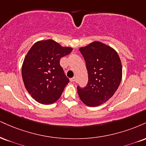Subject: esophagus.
<instances>
[{
    "label": "esophagus",
    "instance_id": "34e87169",
    "mask_svg": "<svg viewBox=\"0 0 146 146\" xmlns=\"http://www.w3.org/2000/svg\"><path fill=\"white\" fill-rule=\"evenodd\" d=\"M75 80H76V78H75V77H73V78L70 79V81H71V82H75Z\"/></svg>",
    "mask_w": 146,
    "mask_h": 146
}]
</instances>
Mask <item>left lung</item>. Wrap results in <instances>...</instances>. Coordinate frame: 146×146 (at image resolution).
<instances>
[{
  "instance_id": "obj_1",
  "label": "left lung",
  "mask_w": 146,
  "mask_h": 146,
  "mask_svg": "<svg viewBox=\"0 0 146 146\" xmlns=\"http://www.w3.org/2000/svg\"><path fill=\"white\" fill-rule=\"evenodd\" d=\"M88 74L85 87H77L84 104L96 107L113 95L122 80V64L118 54L111 47L99 41L81 47Z\"/></svg>"
}]
</instances>
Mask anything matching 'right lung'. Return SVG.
Listing matches in <instances>:
<instances>
[{"label":"right lung","instance_id":"add662e5","mask_svg":"<svg viewBox=\"0 0 146 146\" xmlns=\"http://www.w3.org/2000/svg\"><path fill=\"white\" fill-rule=\"evenodd\" d=\"M72 50L51 39L36 42L30 49L23 62L22 79L26 90L38 103L52 104L60 97L69 80L60 60Z\"/></svg>","mask_w":146,"mask_h":146}]
</instances>
